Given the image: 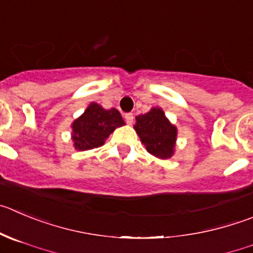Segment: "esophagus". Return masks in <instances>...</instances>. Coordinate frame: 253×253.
<instances>
[{"mask_svg":"<svg viewBox=\"0 0 253 253\" xmlns=\"http://www.w3.org/2000/svg\"><path fill=\"white\" fill-rule=\"evenodd\" d=\"M125 120H126L127 124L132 125V122H133V115H132V113H126V115H125Z\"/></svg>","mask_w":253,"mask_h":253,"instance_id":"34e87169","label":"esophagus"}]
</instances>
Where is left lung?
<instances>
[{
  "mask_svg": "<svg viewBox=\"0 0 253 253\" xmlns=\"http://www.w3.org/2000/svg\"><path fill=\"white\" fill-rule=\"evenodd\" d=\"M133 128L146 150L155 157L167 160L174 153L177 128L160 107H153L150 112L138 115Z\"/></svg>",
  "mask_w": 253,
  "mask_h": 253,
  "instance_id": "obj_1",
  "label": "left lung"
}]
</instances>
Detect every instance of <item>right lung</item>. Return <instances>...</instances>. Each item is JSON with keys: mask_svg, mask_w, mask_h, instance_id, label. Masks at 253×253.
Wrapping results in <instances>:
<instances>
[{"mask_svg": "<svg viewBox=\"0 0 253 253\" xmlns=\"http://www.w3.org/2000/svg\"><path fill=\"white\" fill-rule=\"evenodd\" d=\"M124 125L125 121L119 110H105L98 103L92 102L71 126L73 146L79 151L101 147L106 138L117 127Z\"/></svg>", "mask_w": 253, "mask_h": 253, "instance_id": "1", "label": "right lung"}]
</instances>
